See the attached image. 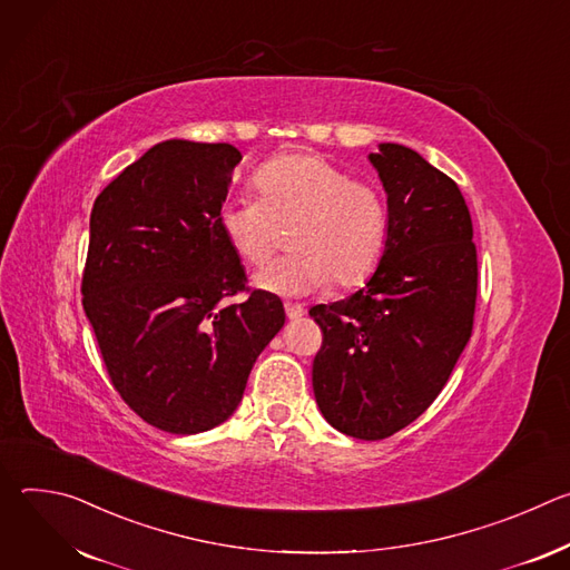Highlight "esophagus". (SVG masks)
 <instances>
[{
    "label": "esophagus",
    "mask_w": 570,
    "mask_h": 570,
    "mask_svg": "<svg viewBox=\"0 0 570 570\" xmlns=\"http://www.w3.org/2000/svg\"><path fill=\"white\" fill-rule=\"evenodd\" d=\"M284 308H286L288 320H299V317L306 313L304 304H295V302H286V304H284Z\"/></svg>",
    "instance_id": "obj_1"
}]
</instances>
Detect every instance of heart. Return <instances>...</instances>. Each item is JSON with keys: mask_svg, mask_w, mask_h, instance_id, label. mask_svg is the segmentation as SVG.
Returning <instances> with one entry per match:
<instances>
[{"mask_svg": "<svg viewBox=\"0 0 570 570\" xmlns=\"http://www.w3.org/2000/svg\"><path fill=\"white\" fill-rule=\"evenodd\" d=\"M255 187L259 198L234 196L223 203L218 227L243 262L262 266L279 246V227L295 225V255L259 271V291L302 297L327 288L332 279L352 288L379 266L387 240L385 200L327 157L277 155L259 167Z\"/></svg>", "mask_w": 570, "mask_h": 570, "instance_id": "1", "label": "heart"}]
</instances>
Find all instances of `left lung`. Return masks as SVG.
<instances>
[{
    "instance_id": "8db88e82",
    "label": "left lung",
    "mask_w": 570,
    "mask_h": 570,
    "mask_svg": "<svg viewBox=\"0 0 570 570\" xmlns=\"http://www.w3.org/2000/svg\"><path fill=\"white\" fill-rule=\"evenodd\" d=\"M367 159L387 196V240L363 288L308 315L317 409L336 431L383 440L415 422L471 338L478 259L458 185L413 148L379 144Z\"/></svg>"
}]
</instances>
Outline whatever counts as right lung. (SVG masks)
<instances>
[{"mask_svg": "<svg viewBox=\"0 0 570 570\" xmlns=\"http://www.w3.org/2000/svg\"><path fill=\"white\" fill-rule=\"evenodd\" d=\"M232 144L167 139L148 148L95 200L83 308L112 385L150 426L209 431L238 409L250 370L284 327L277 295L246 288L218 209Z\"/></svg>", "mask_w": 570, "mask_h": 570, "instance_id": "1", "label": "right lung"}]
</instances>
